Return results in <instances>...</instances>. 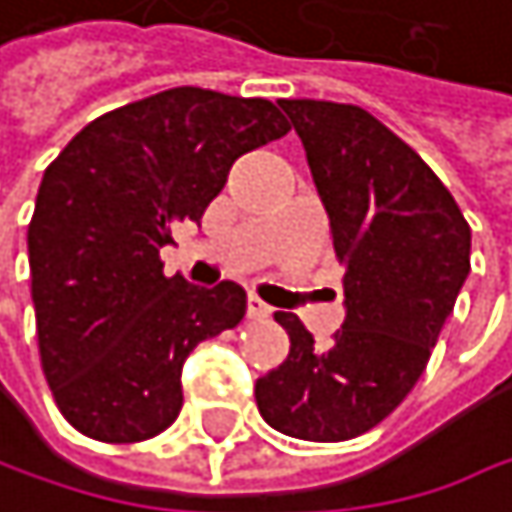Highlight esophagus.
Returning a JSON list of instances; mask_svg holds the SVG:
<instances>
[{"label":"esophagus","instance_id":"1","mask_svg":"<svg viewBox=\"0 0 512 512\" xmlns=\"http://www.w3.org/2000/svg\"><path fill=\"white\" fill-rule=\"evenodd\" d=\"M245 315H248L251 321H264V318H270V315H273V309H270L264 300H258V297H248V303H245Z\"/></svg>","mask_w":512,"mask_h":512}]
</instances>
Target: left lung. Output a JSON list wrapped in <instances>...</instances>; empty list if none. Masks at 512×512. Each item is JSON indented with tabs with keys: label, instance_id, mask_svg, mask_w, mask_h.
Segmentation results:
<instances>
[{
	"label": "left lung",
	"instance_id": "8db88e82",
	"mask_svg": "<svg viewBox=\"0 0 512 512\" xmlns=\"http://www.w3.org/2000/svg\"><path fill=\"white\" fill-rule=\"evenodd\" d=\"M345 267V324L330 345L291 312L288 360L254 384L261 417L300 441H348L420 381L471 273V227L447 185L357 104L282 98Z\"/></svg>",
	"mask_w": 512,
	"mask_h": 512
}]
</instances>
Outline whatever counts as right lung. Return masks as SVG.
Masks as SVG:
<instances>
[{
	"label": "right lung",
	"instance_id": "right-lung-1",
	"mask_svg": "<svg viewBox=\"0 0 512 512\" xmlns=\"http://www.w3.org/2000/svg\"><path fill=\"white\" fill-rule=\"evenodd\" d=\"M288 131L267 98L176 86L92 119L44 170L29 221L38 351L77 432L134 444L179 417L185 357L242 321L245 291L167 279L158 251L239 155Z\"/></svg>",
	"mask_w": 512,
	"mask_h": 512
}]
</instances>
